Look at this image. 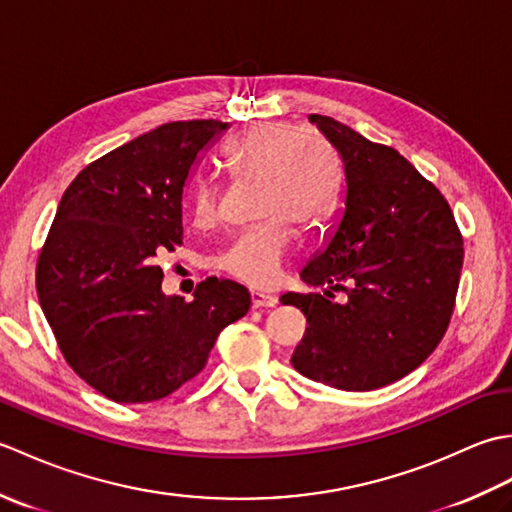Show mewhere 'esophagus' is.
I'll return each instance as SVG.
<instances>
[{
  "label": "esophagus",
  "mask_w": 512,
  "mask_h": 512,
  "mask_svg": "<svg viewBox=\"0 0 512 512\" xmlns=\"http://www.w3.org/2000/svg\"><path fill=\"white\" fill-rule=\"evenodd\" d=\"M279 299L275 295H266V292L250 290V306L253 308H275Z\"/></svg>",
  "instance_id": "34e87169"
}]
</instances>
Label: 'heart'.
Segmentation results:
<instances>
[{"label": "heart", "mask_w": 512, "mask_h": 512, "mask_svg": "<svg viewBox=\"0 0 512 512\" xmlns=\"http://www.w3.org/2000/svg\"><path fill=\"white\" fill-rule=\"evenodd\" d=\"M228 171L257 184V226L248 228L220 255V266L253 286L275 284L292 246L290 224L303 231L325 220L334 195V158L317 136L284 123L250 127L226 154ZM220 215V187L202 182L193 195L195 222L206 226Z\"/></svg>", "instance_id": "heart-1"}]
</instances>
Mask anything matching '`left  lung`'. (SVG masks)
Returning <instances> with one entry per match:
<instances>
[{"mask_svg": "<svg viewBox=\"0 0 512 512\" xmlns=\"http://www.w3.org/2000/svg\"><path fill=\"white\" fill-rule=\"evenodd\" d=\"M343 167L341 209L301 279L319 292L284 295L308 319L292 367L336 389L369 391L407 376L449 328L464 262L449 202L394 147L310 114ZM343 289V307L327 297Z\"/></svg>", "mask_w": 512, "mask_h": 512, "instance_id": "left-lung-1", "label": "left lung"}]
</instances>
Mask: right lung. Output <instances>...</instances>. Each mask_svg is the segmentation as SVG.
I'll return each instance as SVG.
<instances>
[{
    "mask_svg": "<svg viewBox=\"0 0 512 512\" xmlns=\"http://www.w3.org/2000/svg\"><path fill=\"white\" fill-rule=\"evenodd\" d=\"M222 121L165 123L90 162L65 189L37 259L41 310L74 374L116 402H154L198 376L250 295L209 277L162 295L158 257L182 246V187Z\"/></svg>",
    "mask_w": 512,
    "mask_h": 512,
    "instance_id": "add662e5",
    "label": "right lung"
}]
</instances>
